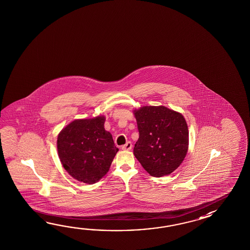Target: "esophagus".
<instances>
[{"mask_svg":"<svg viewBox=\"0 0 250 250\" xmlns=\"http://www.w3.org/2000/svg\"><path fill=\"white\" fill-rule=\"evenodd\" d=\"M131 148H132V144L129 141L122 146L123 150H130Z\"/></svg>","mask_w":250,"mask_h":250,"instance_id":"34e87169","label":"esophagus"}]
</instances>
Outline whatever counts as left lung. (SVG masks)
<instances>
[{"label": "left lung", "instance_id": "1", "mask_svg": "<svg viewBox=\"0 0 250 250\" xmlns=\"http://www.w3.org/2000/svg\"><path fill=\"white\" fill-rule=\"evenodd\" d=\"M139 138L133 153L154 177L169 175L181 165L188 149L185 118L167 107L143 106L134 110Z\"/></svg>", "mask_w": 250, "mask_h": 250}]
</instances>
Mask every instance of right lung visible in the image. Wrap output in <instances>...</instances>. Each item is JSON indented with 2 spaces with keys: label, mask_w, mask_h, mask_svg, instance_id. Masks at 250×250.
Returning <instances> with one entry per match:
<instances>
[{
  "label": "right lung",
  "mask_w": 250,
  "mask_h": 250,
  "mask_svg": "<svg viewBox=\"0 0 250 250\" xmlns=\"http://www.w3.org/2000/svg\"><path fill=\"white\" fill-rule=\"evenodd\" d=\"M104 116L79 119L59 133V158L69 175L94 184L106 174L119 149L104 128Z\"/></svg>",
  "instance_id": "add662e5"
}]
</instances>
